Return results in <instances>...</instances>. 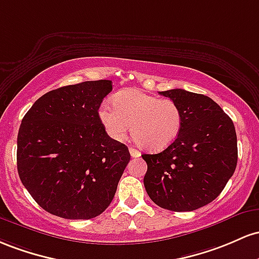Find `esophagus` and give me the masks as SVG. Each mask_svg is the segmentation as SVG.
Wrapping results in <instances>:
<instances>
[{"label": "esophagus", "mask_w": 259, "mask_h": 259, "mask_svg": "<svg viewBox=\"0 0 259 259\" xmlns=\"http://www.w3.org/2000/svg\"><path fill=\"white\" fill-rule=\"evenodd\" d=\"M130 153L132 158H138V156H141V152L137 149H135V148H130Z\"/></svg>", "instance_id": "obj_1"}]
</instances>
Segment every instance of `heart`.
Segmentation results:
<instances>
[{"label": "heart", "mask_w": 259, "mask_h": 259, "mask_svg": "<svg viewBox=\"0 0 259 259\" xmlns=\"http://www.w3.org/2000/svg\"><path fill=\"white\" fill-rule=\"evenodd\" d=\"M112 101L115 107L101 105L98 115L106 133L115 141H123L132 124L136 143L148 150H161L181 131V110L171 99L130 89L117 93Z\"/></svg>", "instance_id": "1"}]
</instances>
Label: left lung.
Here are the masks:
<instances>
[{
    "instance_id": "obj_1",
    "label": "left lung",
    "mask_w": 259,
    "mask_h": 259,
    "mask_svg": "<svg viewBox=\"0 0 259 259\" xmlns=\"http://www.w3.org/2000/svg\"><path fill=\"white\" fill-rule=\"evenodd\" d=\"M179 105L182 127L165 150L143 154L144 187L159 207L191 211L222 193L237 164L234 122L207 95L184 89L159 92Z\"/></svg>"
}]
</instances>
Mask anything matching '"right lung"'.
Segmentation results:
<instances>
[{
    "label": "right lung",
    "instance_id": "1",
    "mask_svg": "<svg viewBox=\"0 0 259 259\" xmlns=\"http://www.w3.org/2000/svg\"><path fill=\"white\" fill-rule=\"evenodd\" d=\"M111 80L61 87L39 98L17 138L19 179L42 209L65 219H92L109 207L131 155L106 133L99 107Z\"/></svg>",
    "mask_w": 259,
    "mask_h": 259
}]
</instances>
